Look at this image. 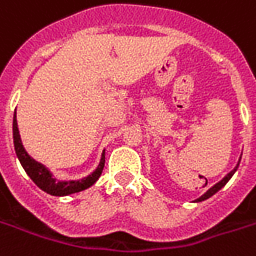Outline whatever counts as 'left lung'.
Returning <instances> with one entry per match:
<instances>
[{
    "instance_id": "left-lung-1",
    "label": "left lung",
    "mask_w": 256,
    "mask_h": 256,
    "mask_svg": "<svg viewBox=\"0 0 256 256\" xmlns=\"http://www.w3.org/2000/svg\"><path fill=\"white\" fill-rule=\"evenodd\" d=\"M240 162H241V158H240ZM238 166H240V163L236 164V167H235V168H234V170H232V172H228V174L225 176V177H224V178H222V180L220 181V182H216V186H214V187H211V188L208 190V191H207V192H206V194H202V196H201L200 198H197V201H204V200L210 198L211 196H214V194H216V191H220V190L222 188V187H224L225 184L228 182V180H230V178L232 177L234 172H236V168H238Z\"/></svg>"
}]
</instances>
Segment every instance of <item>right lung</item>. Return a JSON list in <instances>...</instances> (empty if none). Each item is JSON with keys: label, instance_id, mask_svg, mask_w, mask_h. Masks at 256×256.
Listing matches in <instances>:
<instances>
[{"label": "right lung", "instance_id": "right-lung-1", "mask_svg": "<svg viewBox=\"0 0 256 256\" xmlns=\"http://www.w3.org/2000/svg\"><path fill=\"white\" fill-rule=\"evenodd\" d=\"M12 136H14V147H15V153L18 156L20 162L22 164L24 170L26 172V174L31 177V180L40 187V190H44L45 192H48L50 196H69L74 192H79L89 188L90 186H93L98 178L100 177L103 167H104V153L102 154L100 163L98 166V168L88 177H84L82 180L76 181H58L56 178L52 177V174L49 172V170L42 166L38 162H35L31 156L28 154L24 148L21 137H20V130H18V124H16V116L14 113V122H12Z\"/></svg>", "mask_w": 256, "mask_h": 256}]
</instances>
